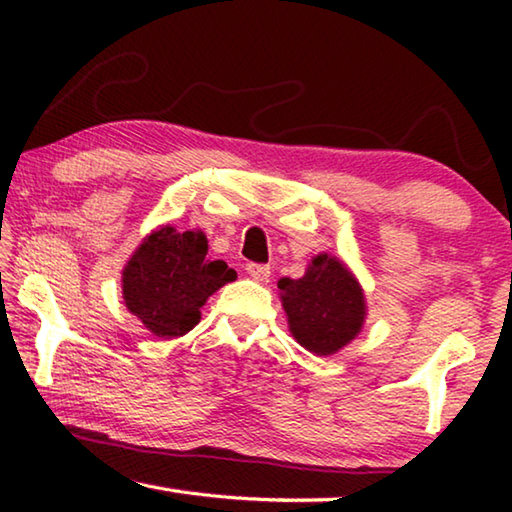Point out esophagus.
Masks as SVG:
<instances>
[{"label":"esophagus","mask_w":512,"mask_h":512,"mask_svg":"<svg viewBox=\"0 0 512 512\" xmlns=\"http://www.w3.org/2000/svg\"><path fill=\"white\" fill-rule=\"evenodd\" d=\"M246 273L253 277L255 282H268V277H271V266H266V264H248L246 266Z\"/></svg>","instance_id":"obj_1"}]
</instances>
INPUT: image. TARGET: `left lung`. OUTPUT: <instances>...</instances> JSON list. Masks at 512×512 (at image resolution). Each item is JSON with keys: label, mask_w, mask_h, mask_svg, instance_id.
<instances>
[{"label": "left lung", "mask_w": 512, "mask_h": 512, "mask_svg": "<svg viewBox=\"0 0 512 512\" xmlns=\"http://www.w3.org/2000/svg\"><path fill=\"white\" fill-rule=\"evenodd\" d=\"M277 289L291 336L318 357L343 350L366 323V293L348 264L329 253L311 257L298 280L282 277Z\"/></svg>", "instance_id": "8db88e82"}]
</instances>
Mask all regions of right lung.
I'll return each mask as SVG.
<instances>
[{
	"label": "right lung",
	"mask_w": 512,
	"mask_h": 512,
	"mask_svg": "<svg viewBox=\"0 0 512 512\" xmlns=\"http://www.w3.org/2000/svg\"><path fill=\"white\" fill-rule=\"evenodd\" d=\"M237 273L207 257L201 230L160 225L142 239L121 271L126 309L158 339H178L201 320V307Z\"/></svg>",
	"instance_id": "add662e5"
}]
</instances>
